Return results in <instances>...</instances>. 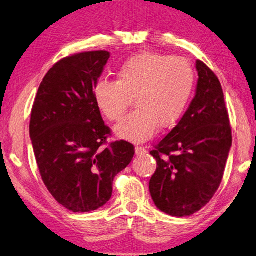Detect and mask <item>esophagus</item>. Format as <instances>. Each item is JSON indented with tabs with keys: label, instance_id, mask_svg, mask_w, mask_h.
Segmentation results:
<instances>
[{
	"label": "esophagus",
	"instance_id": "1",
	"mask_svg": "<svg viewBox=\"0 0 256 256\" xmlns=\"http://www.w3.org/2000/svg\"><path fill=\"white\" fill-rule=\"evenodd\" d=\"M135 152H136L137 156H145V154L148 153V150H146V148H142V146H136Z\"/></svg>",
	"mask_w": 256,
	"mask_h": 256
}]
</instances>
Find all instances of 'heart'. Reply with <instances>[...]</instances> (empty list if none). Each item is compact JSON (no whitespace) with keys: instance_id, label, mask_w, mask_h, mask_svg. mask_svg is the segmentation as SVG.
Instances as JSON below:
<instances>
[{"instance_id":"1","label":"heart","mask_w":256,"mask_h":256,"mask_svg":"<svg viewBox=\"0 0 256 256\" xmlns=\"http://www.w3.org/2000/svg\"><path fill=\"white\" fill-rule=\"evenodd\" d=\"M195 72L184 58L143 52L126 60L116 71V80H100L94 100L110 121L122 119L135 98V111L116 126V135L144 142L158 127L171 128L182 119L192 94Z\"/></svg>"}]
</instances>
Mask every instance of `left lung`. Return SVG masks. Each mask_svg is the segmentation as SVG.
Returning a JSON list of instances; mask_svg holds the SVG:
<instances>
[{
	"label": "left lung",
	"mask_w": 256,
	"mask_h": 256,
	"mask_svg": "<svg viewBox=\"0 0 256 256\" xmlns=\"http://www.w3.org/2000/svg\"><path fill=\"white\" fill-rule=\"evenodd\" d=\"M195 98L178 124L150 154L158 166L150 192L158 210L172 216L194 214L216 194L232 137L222 87L214 72L196 61Z\"/></svg>",
	"instance_id": "1"
}]
</instances>
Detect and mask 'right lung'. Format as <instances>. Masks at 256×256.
Segmentation results:
<instances>
[{"mask_svg": "<svg viewBox=\"0 0 256 256\" xmlns=\"http://www.w3.org/2000/svg\"><path fill=\"white\" fill-rule=\"evenodd\" d=\"M110 58L106 51L74 54L56 62L40 82L29 135L46 188L62 206L90 212L112 196L113 179L135 150L111 134L94 100V87Z\"/></svg>", "mask_w": 256, "mask_h": 256, "instance_id": "obj_1", "label": "right lung"}]
</instances>
